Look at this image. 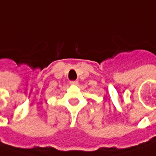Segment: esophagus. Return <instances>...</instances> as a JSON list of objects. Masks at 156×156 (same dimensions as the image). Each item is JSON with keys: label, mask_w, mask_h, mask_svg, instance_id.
<instances>
[{"label": "esophagus", "mask_w": 156, "mask_h": 156, "mask_svg": "<svg viewBox=\"0 0 156 156\" xmlns=\"http://www.w3.org/2000/svg\"><path fill=\"white\" fill-rule=\"evenodd\" d=\"M70 83H71L72 85H77V84L78 83V81H71V82H70Z\"/></svg>", "instance_id": "obj_1"}]
</instances>
